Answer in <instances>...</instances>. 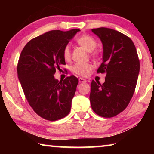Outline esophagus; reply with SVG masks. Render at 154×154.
<instances>
[{"mask_svg":"<svg viewBox=\"0 0 154 154\" xmlns=\"http://www.w3.org/2000/svg\"><path fill=\"white\" fill-rule=\"evenodd\" d=\"M79 83H85V82H87V80H85L84 79H83V78L80 77V78H79Z\"/></svg>","mask_w":154,"mask_h":154,"instance_id":"obj_1","label":"esophagus"}]
</instances>
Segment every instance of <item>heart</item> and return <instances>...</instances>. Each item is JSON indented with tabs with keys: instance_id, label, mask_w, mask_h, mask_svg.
Masks as SVG:
<instances>
[{
	"instance_id": "heart-1",
	"label": "heart",
	"mask_w": 154,
	"mask_h": 154,
	"mask_svg": "<svg viewBox=\"0 0 154 154\" xmlns=\"http://www.w3.org/2000/svg\"><path fill=\"white\" fill-rule=\"evenodd\" d=\"M77 43L79 45L84 48L88 52H92L95 49L97 45L96 40L92 36L90 35H83L77 38ZM63 58L64 60L69 61L71 58V48L69 45L65 47L63 50ZM92 65L88 63L82 64L77 63L71 67V71L73 73L85 77L88 75L89 72L92 70Z\"/></svg>"
}]
</instances>
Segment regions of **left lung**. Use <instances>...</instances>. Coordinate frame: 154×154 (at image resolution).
Wrapping results in <instances>:
<instances>
[{"mask_svg": "<svg viewBox=\"0 0 154 154\" xmlns=\"http://www.w3.org/2000/svg\"><path fill=\"white\" fill-rule=\"evenodd\" d=\"M103 43V62L97 70L105 73L100 84L92 80L90 94L92 110L103 118H111L123 111L136 88L140 62L134 43L128 36L108 28L92 29Z\"/></svg>", "mask_w": 154, "mask_h": 154, "instance_id": "8db88e82", "label": "left lung"}]
</instances>
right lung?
Wrapping results in <instances>:
<instances>
[{
  "label": "right lung",
  "mask_w": 154,
  "mask_h": 154,
  "mask_svg": "<svg viewBox=\"0 0 154 154\" xmlns=\"http://www.w3.org/2000/svg\"><path fill=\"white\" fill-rule=\"evenodd\" d=\"M79 31H49L30 40L21 52L17 71L24 95L35 113L48 120L63 118L71 111L78 79L72 75L59 82L54 75L65 64L64 48Z\"/></svg>",
  "instance_id": "1"
}]
</instances>
